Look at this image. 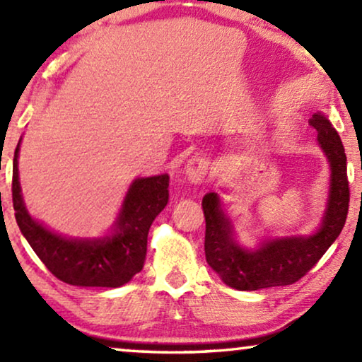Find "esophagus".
<instances>
[{
    "mask_svg": "<svg viewBox=\"0 0 362 362\" xmlns=\"http://www.w3.org/2000/svg\"><path fill=\"white\" fill-rule=\"evenodd\" d=\"M207 170H209V165L202 156H192L187 160V165L185 168L187 177L189 181L196 182V185H201V182L206 181Z\"/></svg>",
    "mask_w": 362,
    "mask_h": 362,
    "instance_id": "34e87169",
    "label": "esophagus"
}]
</instances>
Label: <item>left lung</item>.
Here are the masks:
<instances>
[{"label":"left lung","mask_w":362,"mask_h":362,"mask_svg":"<svg viewBox=\"0 0 362 362\" xmlns=\"http://www.w3.org/2000/svg\"><path fill=\"white\" fill-rule=\"evenodd\" d=\"M310 125L318 132V141L331 165L328 211L316 234L305 239L286 237L269 240L259 250L249 252L240 249L232 239V227L221 211L219 197L209 192L202 199L206 217V260L232 288L252 291L295 284L318 264L343 230L351 196L343 141L323 115L316 113L311 117Z\"/></svg>","instance_id":"left-lung-1"}]
</instances>
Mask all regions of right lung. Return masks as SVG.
I'll use <instances>...</instances> for the list:
<instances>
[{
  "label": "right lung",
  "mask_w": 362,
  "mask_h": 362,
  "mask_svg": "<svg viewBox=\"0 0 362 362\" xmlns=\"http://www.w3.org/2000/svg\"><path fill=\"white\" fill-rule=\"evenodd\" d=\"M18 151L13 160L14 217L47 270L61 281L77 286L117 288L143 269L148 230L170 199V176L141 177L133 182L117 221V234L103 240H71L52 234L31 219L24 207L18 180Z\"/></svg>",
  "instance_id": "1"
}]
</instances>
